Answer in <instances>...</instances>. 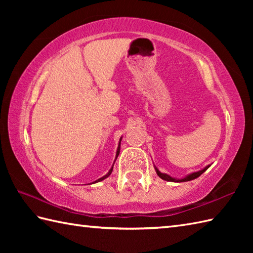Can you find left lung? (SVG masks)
I'll list each match as a JSON object with an SVG mask.
<instances>
[{
  "label": "left lung",
  "instance_id": "left-lung-1",
  "mask_svg": "<svg viewBox=\"0 0 253 253\" xmlns=\"http://www.w3.org/2000/svg\"><path fill=\"white\" fill-rule=\"evenodd\" d=\"M209 168H210V165H209V166H207V168H204V169H201V170L196 171V173H192V174H190V175L186 176L185 178H181V179H175V178H173V177H170V176H169V175H168V174H163V173H161V171H160L157 168H155V170H157V174H158V176L160 177V178H162V179H164V180H168V181L180 182V181H189V180H192V179H196V178H198V177L200 176L201 174H203L204 171H206Z\"/></svg>",
  "mask_w": 253,
  "mask_h": 253
}]
</instances>
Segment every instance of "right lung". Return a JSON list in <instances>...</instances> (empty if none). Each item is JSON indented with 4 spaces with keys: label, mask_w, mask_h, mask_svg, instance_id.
<instances>
[{
    "label": "right lung",
    "mask_w": 253,
    "mask_h": 253,
    "mask_svg": "<svg viewBox=\"0 0 253 253\" xmlns=\"http://www.w3.org/2000/svg\"><path fill=\"white\" fill-rule=\"evenodd\" d=\"M120 149H121V142H120V144H118V148H117V151H116V159H117V157H118V154H120ZM112 170H113V166H112V169L109 170V173H107L106 175H104L103 177H101V178H99L98 180H95V181H93V182H98V181H101V180H103V179H105L106 177H109L110 175H111V173H112ZM92 182V184H93Z\"/></svg>",
    "instance_id": "right-lung-1"
}]
</instances>
